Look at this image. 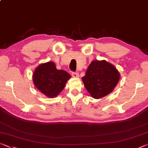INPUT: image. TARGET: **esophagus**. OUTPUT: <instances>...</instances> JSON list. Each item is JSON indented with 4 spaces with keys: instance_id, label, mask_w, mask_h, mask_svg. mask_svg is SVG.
<instances>
[{
    "instance_id": "34e87169",
    "label": "esophagus",
    "mask_w": 148,
    "mask_h": 148,
    "mask_svg": "<svg viewBox=\"0 0 148 148\" xmlns=\"http://www.w3.org/2000/svg\"><path fill=\"white\" fill-rule=\"evenodd\" d=\"M72 77H79V75L78 72H72Z\"/></svg>"
}]
</instances>
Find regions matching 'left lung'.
Segmentation results:
<instances>
[{"instance_id": "left-lung-1", "label": "left lung", "mask_w": 148, "mask_h": 148, "mask_svg": "<svg viewBox=\"0 0 148 148\" xmlns=\"http://www.w3.org/2000/svg\"><path fill=\"white\" fill-rule=\"evenodd\" d=\"M119 78V72L113 64L97 60L89 65L82 81L92 98L98 99L113 91Z\"/></svg>"}]
</instances>
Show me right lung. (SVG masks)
<instances>
[{
	"label": "right lung",
	"mask_w": 148,
	"mask_h": 148,
	"mask_svg": "<svg viewBox=\"0 0 148 148\" xmlns=\"http://www.w3.org/2000/svg\"><path fill=\"white\" fill-rule=\"evenodd\" d=\"M71 76L63 70H57L56 64L49 61L39 64L32 74L37 89L49 98H55L64 88Z\"/></svg>",
	"instance_id": "1"
}]
</instances>
